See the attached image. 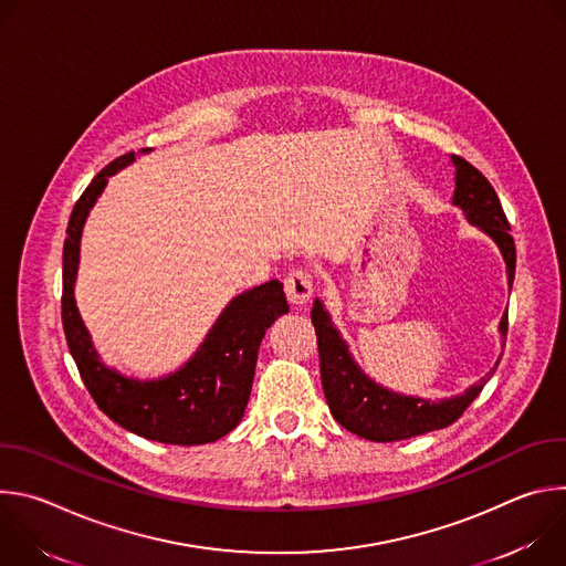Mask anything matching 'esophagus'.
Returning a JSON list of instances; mask_svg holds the SVG:
<instances>
[{"instance_id":"34e87169","label":"esophagus","mask_w":566,"mask_h":566,"mask_svg":"<svg viewBox=\"0 0 566 566\" xmlns=\"http://www.w3.org/2000/svg\"><path fill=\"white\" fill-rule=\"evenodd\" d=\"M284 293L293 306H304L313 295L311 275L306 271H291L284 280Z\"/></svg>"}]
</instances>
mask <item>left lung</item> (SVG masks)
I'll list each match as a JSON object with an SVG mask.
<instances>
[{
	"label": "left lung",
	"mask_w": 566,
	"mask_h": 566,
	"mask_svg": "<svg viewBox=\"0 0 566 566\" xmlns=\"http://www.w3.org/2000/svg\"><path fill=\"white\" fill-rule=\"evenodd\" d=\"M452 164L457 168V188L452 203L463 210L465 219L472 226L481 228L500 247L509 271V284H513L515 241L509 232L511 223L502 210L495 188L474 166H470L465 158L452 156ZM311 322L317 336L319 378L322 389H325V398L329 402V410L343 428L363 439L387 443L448 428L465 412V408L483 389V382H486V378H481L463 394L437 402L415 396H400L376 385L360 371V367L354 363L347 349V343L340 338L329 313L325 311L319 300L313 302ZM500 332L506 338L509 313L500 322Z\"/></svg>",
	"instance_id": "1"
}]
</instances>
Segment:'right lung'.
<instances>
[{
	"mask_svg": "<svg viewBox=\"0 0 566 566\" xmlns=\"http://www.w3.org/2000/svg\"><path fill=\"white\" fill-rule=\"evenodd\" d=\"M132 160L134 151L114 158L92 179L69 217L62 251V327L66 345L96 406L114 423L158 443H210L226 437L244 417L262 338L280 315L289 313V304L277 280L237 295L221 311L197 354L166 378L136 380L105 367L77 313L73 284L87 214L105 190L107 179Z\"/></svg>",
	"mask_w": 566,
	"mask_h": 566,
	"instance_id": "1",
	"label": "right lung"
}]
</instances>
